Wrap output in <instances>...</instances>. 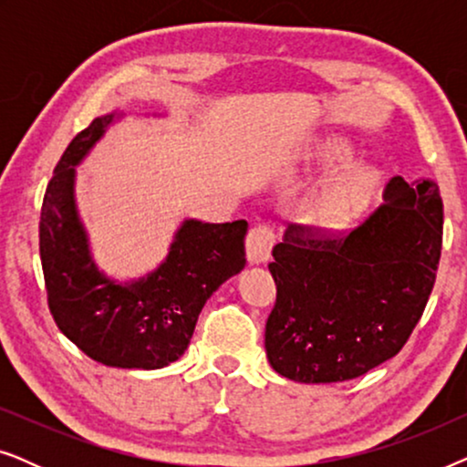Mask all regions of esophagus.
<instances>
[{"label": "esophagus", "instance_id": "esophagus-1", "mask_svg": "<svg viewBox=\"0 0 467 467\" xmlns=\"http://www.w3.org/2000/svg\"><path fill=\"white\" fill-rule=\"evenodd\" d=\"M276 242V235L267 225H257L248 232L246 238V259L251 265L265 264L272 254V246Z\"/></svg>", "mask_w": 467, "mask_h": 467}]
</instances>
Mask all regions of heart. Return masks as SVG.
<instances>
[{"mask_svg":"<svg viewBox=\"0 0 467 467\" xmlns=\"http://www.w3.org/2000/svg\"><path fill=\"white\" fill-rule=\"evenodd\" d=\"M374 184V170L366 165L344 170L312 197L308 203L310 219L325 229L348 227L368 208Z\"/></svg>","mask_w":467,"mask_h":467,"instance_id":"1","label":"heart"}]
</instances>
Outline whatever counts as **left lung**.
Instances as JSON below:
<instances>
[{
    "label": "left lung",
    "mask_w": 467,
    "mask_h": 467,
    "mask_svg": "<svg viewBox=\"0 0 467 467\" xmlns=\"http://www.w3.org/2000/svg\"><path fill=\"white\" fill-rule=\"evenodd\" d=\"M442 219L436 182L395 176L385 203L347 238L286 229L270 264V366L289 380L321 385L357 379L398 355L436 283Z\"/></svg>",
    "instance_id": "1"
}]
</instances>
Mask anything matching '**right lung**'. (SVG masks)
<instances>
[{"label": "right lung", "mask_w": 467, "mask_h": 467, "mask_svg": "<svg viewBox=\"0 0 467 467\" xmlns=\"http://www.w3.org/2000/svg\"><path fill=\"white\" fill-rule=\"evenodd\" d=\"M123 117L101 114L63 152L42 203L40 257L48 308L67 340L104 366L159 369L181 359L203 304L244 270L248 223L184 219L155 270L130 280L101 270L76 203V168Z\"/></svg>", "instance_id": "right-lung-1"}]
</instances>
